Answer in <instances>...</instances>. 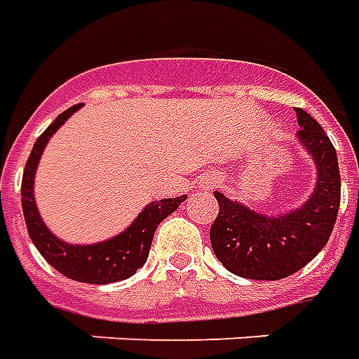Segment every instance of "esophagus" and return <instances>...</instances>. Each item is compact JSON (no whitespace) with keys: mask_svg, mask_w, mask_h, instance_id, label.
Instances as JSON below:
<instances>
[{"mask_svg":"<svg viewBox=\"0 0 359 359\" xmlns=\"http://www.w3.org/2000/svg\"><path fill=\"white\" fill-rule=\"evenodd\" d=\"M218 180H220V177H218V175H212V177H208V180H207V185H215V184H218Z\"/></svg>","mask_w":359,"mask_h":359,"instance_id":"34e87169","label":"esophagus"}]
</instances>
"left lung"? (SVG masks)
<instances>
[{"label": "left lung", "mask_w": 359, "mask_h": 359, "mask_svg": "<svg viewBox=\"0 0 359 359\" xmlns=\"http://www.w3.org/2000/svg\"><path fill=\"white\" fill-rule=\"evenodd\" d=\"M297 139L315 166L317 185L306 205L288 215L265 216L215 191L218 216L210 226V243L218 261L241 278L280 280L297 273L329 241L340 207L337 151L317 121L296 108Z\"/></svg>", "instance_id": "left-lung-1"}]
</instances>
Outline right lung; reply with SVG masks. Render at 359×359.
I'll list each match as a JSON object with an SVG mask.
<instances>
[{
	"label": "right lung",
	"mask_w": 359,
	"mask_h": 359,
	"mask_svg": "<svg viewBox=\"0 0 359 359\" xmlns=\"http://www.w3.org/2000/svg\"><path fill=\"white\" fill-rule=\"evenodd\" d=\"M83 104H75L69 110L60 114L53 119V123L36 139L32 147L27 166L22 172L21 203L25 212V222L29 228V236L36 245L40 255L67 278L86 284H110V282L126 280L141 269L151 251L152 236L158 224L172 215L187 197L175 199H160L147 205L141 215L135 218V222L126 232L114 236L111 240L93 243V245H73L55 238L48 226L42 222L34 203V175H36L38 162L44 152V147L60 127L71 118Z\"/></svg>",
	"instance_id": "obj_1"
}]
</instances>
